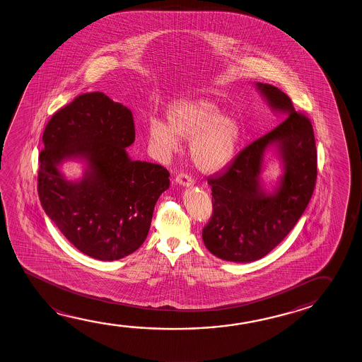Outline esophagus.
<instances>
[{
    "label": "esophagus",
    "mask_w": 362,
    "mask_h": 362,
    "mask_svg": "<svg viewBox=\"0 0 362 362\" xmlns=\"http://www.w3.org/2000/svg\"><path fill=\"white\" fill-rule=\"evenodd\" d=\"M176 184L180 185L181 187H192L194 186V180L186 173H180L176 177Z\"/></svg>",
    "instance_id": "1"
}]
</instances>
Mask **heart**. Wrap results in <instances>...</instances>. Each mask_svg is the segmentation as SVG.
Masks as SVG:
<instances>
[{"instance_id": "heart-1", "label": "heart", "mask_w": 362, "mask_h": 362, "mask_svg": "<svg viewBox=\"0 0 362 362\" xmlns=\"http://www.w3.org/2000/svg\"><path fill=\"white\" fill-rule=\"evenodd\" d=\"M165 122L151 119L148 141L156 154L168 157L177 151L180 139H189L187 151L197 170L215 172L229 165L238 151L242 127L230 114L208 98H177L167 105Z\"/></svg>"}]
</instances>
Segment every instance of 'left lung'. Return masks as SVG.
Wrapping results in <instances>:
<instances>
[{"mask_svg": "<svg viewBox=\"0 0 362 362\" xmlns=\"http://www.w3.org/2000/svg\"><path fill=\"white\" fill-rule=\"evenodd\" d=\"M253 85L284 122L209 178L213 216L202 229L209 251L237 264L264 257L288 235L307 209L317 178L310 122L295 111L286 93L267 83ZM270 156L279 160L282 175L267 187L263 172Z\"/></svg>", "mask_w": 362, "mask_h": 362, "instance_id": "1", "label": "left lung"}]
</instances>
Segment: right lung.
Instances as JSON below:
<instances>
[{
    "label": "right lung",
    "mask_w": 362,
    "mask_h": 362,
    "mask_svg": "<svg viewBox=\"0 0 362 362\" xmlns=\"http://www.w3.org/2000/svg\"><path fill=\"white\" fill-rule=\"evenodd\" d=\"M130 109L103 92L83 93L50 119L39 156L37 194L45 214L87 256L115 261L147 238L154 205L170 187L165 167L133 160ZM80 161L78 179L62 165Z\"/></svg>",
    "instance_id": "add662e5"
}]
</instances>
